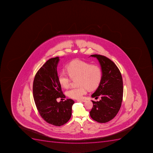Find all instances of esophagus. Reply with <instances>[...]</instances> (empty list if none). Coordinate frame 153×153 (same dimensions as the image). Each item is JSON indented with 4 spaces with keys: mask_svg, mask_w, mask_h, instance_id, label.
Here are the masks:
<instances>
[{
    "mask_svg": "<svg viewBox=\"0 0 153 153\" xmlns=\"http://www.w3.org/2000/svg\"><path fill=\"white\" fill-rule=\"evenodd\" d=\"M77 102H85L86 101V100H84V99H82V100H77L76 101Z\"/></svg>",
    "mask_w": 153,
    "mask_h": 153,
    "instance_id": "34e87169",
    "label": "esophagus"
}]
</instances>
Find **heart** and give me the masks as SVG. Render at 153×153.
I'll return each mask as SVG.
<instances>
[{"label":"heart","instance_id":"1","mask_svg":"<svg viewBox=\"0 0 153 153\" xmlns=\"http://www.w3.org/2000/svg\"><path fill=\"white\" fill-rule=\"evenodd\" d=\"M66 69L72 79L78 78L77 85L79 86L72 88L66 93L67 96L73 99H81L87 89H96L101 80V69L97 65H91L83 60L75 59L67 64ZM58 80L62 87L66 89L70 86L71 79L66 74H60Z\"/></svg>","mask_w":153,"mask_h":153}]
</instances>
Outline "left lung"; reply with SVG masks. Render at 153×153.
Returning a JSON list of instances; mask_svg holds the SVG:
<instances>
[{
  "label": "left lung",
  "mask_w": 153,
  "mask_h": 153,
  "mask_svg": "<svg viewBox=\"0 0 153 153\" xmlns=\"http://www.w3.org/2000/svg\"><path fill=\"white\" fill-rule=\"evenodd\" d=\"M97 58L101 67V80L91 95L99 101L93 102L90 116L94 121L105 123L113 119L119 111L123 97V82L121 72L112 60L104 56L91 55Z\"/></svg>",
  "instance_id": "1"
}]
</instances>
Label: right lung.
<instances>
[{
    "label": "right lung",
    "mask_w": 153,
    "mask_h": 153,
    "mask_svg": "<svg viewBox=\"0 0 153 153\" xmlns=\"http://www.w3.org/2000/svg\"><path fill=\"white\" fill-rule=\"evenodd\" d=\"M59 60V56L48 59L37 72L33 84L34 100L39 113L47 123L57 126L71 118L75 103L71 99L56 101L59 98H65L58 80L56 68Z\"/></svg>",
    "instance_id": "obj_1"
}]
</instances>
